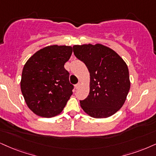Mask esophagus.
Here are the masks:
<instances>
[{
  "mask_svg": "<svg viewBox=\"0 0 156 156\" xmlns=\"http://www.w3.org/2000/svg\"><path fill=\"white\" fill-rule=\"evenodd\" d=\"M80 83H78V84H75V88H76V90L79 89V88H80Z\"/></svg>",
  "mask_w": 156,
  "mask_h": 156,
  "instance_id": "esophagus-1",
  "label": "esophagus"
}]
</instances>
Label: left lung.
Instances as JSON below:
<instances>
[{
  "instance_id": "1",
  "label": "left lung",
  "mask_w": 156,
  "mask_h": 156,
  "mask_svg": "<svg viewBox=\"0 0 156 156\" xmlns=\"http://www.w3.org/2000/svg\"><path fill=\"white\" fill-rule=\"evenodd\" d=\"M74 54L90 72L89 95L80 105L93 118H107L116 113L130 89L129 69L114 51L101 44L73 46Z\"/></svg>"
}]
</instances>
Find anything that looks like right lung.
Returning <instances> with one entry per match:
<instances>
[{
    "mask_svg": "<svg viewBox=\"0 0 156 156\" xmlns=\"http://www.w3.org/2000/svg\"><path fill=\"white\" fill-rule=\"evenodd\" d=\"M72 53L71 46L50 45L25 63L21 90L29 108L37 116L51 118L59 114L72 95L74 85L64 68Z\"/></svg>",
    "mask_w": 156,
    "mask_h": 156,
    "instance_id": "right-lung-1",
    "label": "right lung"
}]
</instances>
